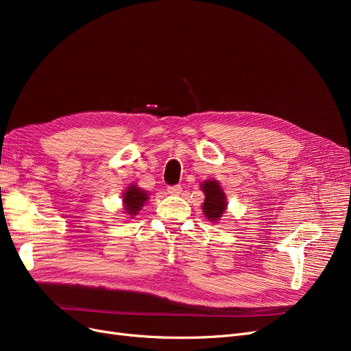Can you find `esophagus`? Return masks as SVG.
Instances as JSON below:
<instances>
[{"label": "esophagus", "instance_id": "1", "mask_svg": "<svg viewBox=\"0 0 351 351\" xmlns=\"http://www.w3.org/2000/svg\"><path fill=\"white\" fill-rule=\"evenodd\" d=\"M168 193L169 195H180V193H182V186H169Z\"/></svg>", "mask_w": 351, "mask_h": 351}]
</instances>
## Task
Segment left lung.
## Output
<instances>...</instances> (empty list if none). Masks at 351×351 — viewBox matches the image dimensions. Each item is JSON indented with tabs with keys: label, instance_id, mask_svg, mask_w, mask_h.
Listing matches in <instances>:
<instances>
[{
	"label": "left lung",
	"instance_id": "left-lung-1",
	"mask_svg": "<svg viewBox=\"0 0 351 351\" xmlns=\"http://www.w3.org/2000/svg\"><path fill=\"white\" fill-rule=\"evenodd\" d=\"M202 192L205 193V202L202 205L205 217L210 222H217L227 209V197L224 190L217 180H206L200 184Z\"/></svg>",
	"mask_w": 351,
	"mask_h": 351
}]
</instances>
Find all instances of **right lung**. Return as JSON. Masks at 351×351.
I'll use <instances>...</instances> for the list:
<instances>
[{
  "instance_id": "1",
  "label": "right lung",
  "mask_w": 351,
  "mask_h": 351,
  "mask_svg": "<svg viewBox=\"0 0 351 351\" xmlns=\"http://www.w3.org/2000/svg\"><path fill=\"white\" fill-rule=\"evenodd\" d=\"M147 193L141 187H137L136 184H130V187L125 189V192L123 193V204H124V212L130 218L136 217L137 212H139L143 205L146 204Z\"/></svg>"
}]
</instances>
